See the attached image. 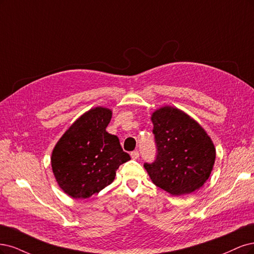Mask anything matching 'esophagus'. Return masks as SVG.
Returning <instances> with one entry per match:
<instances>
[{"label": "esophagus", "instance_id": "obj_1", "mask_svg": "<svg viewBox=\"0 0 254 254\" xmlns=\"http://www.w3.org/2000/svg\"><path fill=\"white\" fill-rule=\"evenodd\" d=\"M130 157H132L133 159H137L139 157V152L137 150L130 152Z\"/></svg>", "mask_w": 254, "mask_h": 254}]
</instances>
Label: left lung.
<instances>
[{
	"label": "left lung",
	"instance_id": "1",
	"mask_svg": "<svg viewBox=\"0 0 254 254\" xmlns=\"http://www.w3.org/2000/svg\"><path fill=\"white\" fill-rule=\"evenodd\" d=\"M151 120L157 146L153 163H144L152 182L172 196L190 194L208 181L216 157L213 141L188 114L165 105Z\"/></svg>",
	"mask_w": 254,
	"mask_h": 254
}]
</instances>
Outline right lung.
I'll use <instances>...</instances> for the list:
<instances>
[{
	"label": "right lung",
	"instance_id": "1",
	"mask_svg": "<svg viewBox=\"0 0 254 254\" xmlns=\"http://www.w3.org/2000/svg\"><path fill=\"white\" fill-rule=\"evenodd\" d=\"M112 111L97 106L81 115L57 142L51 162L56 182L75 199L89 198L113 183L130 159L117 136L106 132Z\"/></svg>",
	"mask_w": 254,
	"mask_h": 254
}]
</instances>
